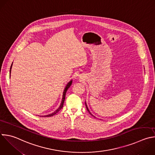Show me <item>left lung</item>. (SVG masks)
Masks as SVG:
<instances>
[{"instance_id": "left-lung-1", "label": "left lung", "mask_w": 155, "mask_h": 155, "mask_svg": "<svg viewBox=\"0 0 155 155\" xmlns=\"http://www.w3.org/2000/svg\"><path fill=\"white\" fill-rule=\"evenodd\" d=\"M86 108H87V111L89 112V114H91L92 116H93V117H94L95 118V116H93V115H92V114L90 113V111H89V110H88V108H87V105H86Z\"/></svg>"}]
</instances>
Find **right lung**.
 Listing matches in <instances>:
<instances>
[{"instance_id":"right-lung-1","label":"right lung","mask_w":155,"mask_h":155,"mask_svg":"<svg viewBox=\"0 0 155 155\" xmlns=\"http://www.w3.org/2000/svg\"><path fill=\"white\" fill-rule=\"evenodd\" d=\"M12 66H11V68H10V72H11V69H12ZM71 84H72V81H71L67 85H66V87H65V89H64V92H63V99H62V101H61V105H60V107L58 108V110H57L54 113H51V114H48V115H47V116H44L43 117H51V116H53L54 115H55V114H56L60 110H61V109L63 108V104H64V100H65V97H66V92H67V91H68V88L71 86Z\"/></svg>"}]
</instances>
